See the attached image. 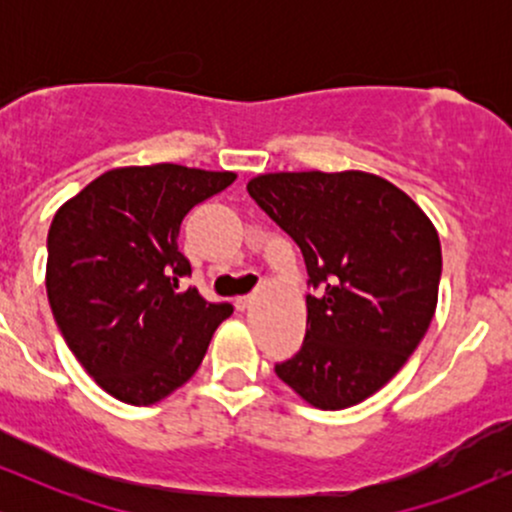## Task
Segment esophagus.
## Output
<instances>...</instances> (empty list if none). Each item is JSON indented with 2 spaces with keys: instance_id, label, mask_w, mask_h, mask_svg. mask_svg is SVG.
<instances>
[{
  "instance_id": "obj_1",
  "label": "esophagus",
  "mask_w": 512,
  "mask_h": 512,
  "mask_svg": "<svg viewBox=\"0 0 512 512\" xmlns=\"http://www.w3.org/2000/svg\"><path fill=\"white\" fill-rule=\"evenodd\" d=\"M252 301H255V296H252V293H250V296H238V298H236V308H238V310L250 308Z\"/></svg>"
}]
</instances>
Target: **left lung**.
I'll use <instances>...</instances> for the list:
<instances>
[{
  "mask_svg": "<svg viewBox=\"0 0 512 512\" xmlns=\"http://www.w3.org/2000/svg\"><path fill=\"white\" fill-rule=\"evenodd\" d=\"M250 197L303 252L317 296L276 375L315 409H346L390 383L438 305L440 238L407 192L363 170L264 173Z\"/></svg>",
  "mask_w": 512,
  "mask_h": 512,
  "instance_id": "left-lung-1",
  "label": "left lung"
}]
</instances>
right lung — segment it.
Wrapping results in <instances>:
<instances>
[{"label": "right lung", "instance_id": "right-lung-1", "mask_svg": "<svg viewBox=\"0 0 512 512\" xmlns=\"http://www.w3.org/2000/svg\"><path fill=\"white\" fill-rule=\"evenodd\" d=\"M236 180L178 163L113 168L62 204L48 233L45 289L76 361L108 395L149 407L173 395L233 308L180 289L187 211Z\"/></svg>", "mask_w": 512, "mask_h": 512}]
</instances>
